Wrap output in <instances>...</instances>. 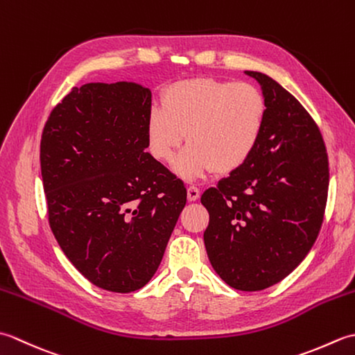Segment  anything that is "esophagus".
Segmentation results:
<instances>
[{"mask_svg": "<svg viewBox=\"0 0 355 355\" xmlns=\"http://www.w3.org/2000/svg\"><path fill=\"white\" fill-rule=\"evenodd\" d=\"M200 198V189L195 186L187 187V200L189 201H197Z\"/></svg>", "mask_w": 355, "mask_h": 355, "instance_id": "obj_1", "label": "esophagus"}]
</instances>
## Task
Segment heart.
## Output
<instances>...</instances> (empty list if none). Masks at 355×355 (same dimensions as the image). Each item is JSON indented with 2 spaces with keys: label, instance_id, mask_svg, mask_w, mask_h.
<instances>
[{
  "label": "heart",
  "instance_id": "obj_1",
  "mask_svg": "<svg viewBox=\"0 0 355 355\" xmlns=\"http://www.w3.org/2000/svg\"><path fill=\"white\" fill-rule=\"evenodd\" d=\"M266 116V99L247 82L210 78L177 82L163 93L162 107L148 116L150 154L172 162L187 134L189 146L173 164L180 177L192 182L214 169L232 172L258 146Z\"/></svg>",
  "mask_w": 355,
  "mask_h": 355
}]
</instances>
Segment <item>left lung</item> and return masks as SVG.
Listing matches in <instances>:
<instances>
[{
  "label": "left lung",
  "mask_w": 355,
  "mask_h": 355,
  "mask_svg": "<svg viewBox=\"0 0 355 355\" xmlns=\"http://www.w3.org/2000/svg\"><path fill=\"white\" fill-rule=\"evenodd\" d=\"M258 80L266 125L250 158L201 197L209 212L205 245L232 288L259 291L288 276L319 235L327 206L328 155L311 116L275 79Z\"/></svg>",
  "instance_id": "obj_1"
}]
</instances>
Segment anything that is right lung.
<instances>
[{
	"mask_svg": "<svg viewBox=\"0 0 355 355\" xmlns=\"http://www.w3.org/2000/svg\"><path fill=\"white\" fill-rule=\"evenodd\" d=\"M150 89L74 87L44 126L49 223L67 258L99 288L131 293L160 266L186 187L146 153Z\"/></svg>",
	"mask_w": 355,
	"mask_h": 355,
	"instance_id": "1",
	"label": "right lung"
}]
</instances>
